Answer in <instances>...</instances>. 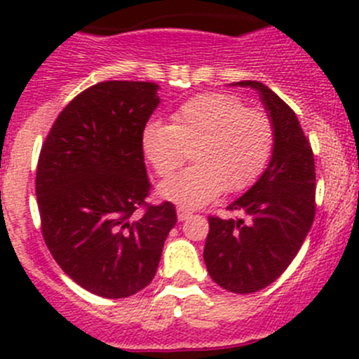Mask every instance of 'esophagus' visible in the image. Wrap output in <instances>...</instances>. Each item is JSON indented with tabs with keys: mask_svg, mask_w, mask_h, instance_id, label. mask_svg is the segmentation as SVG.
Wrapping results in <instances>:
<instances>
[{
	"mask_svg": "<svg viewBox=\"0 0 359 359\" xmlns=\"http://www.w3.org/2000/svg\"><path fill=\"white\" fill-rule=\"evenodd\" d=\"M177 217H179L180 222H184V220H187V219H191V217H193V212L180 206V208H177Z\"/></svg>",
	"mask_w": 359,
	"mask_h": 359,
	"instance_id": "1",
	"label": "esophagus"
}]
</instances>
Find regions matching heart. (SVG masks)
Listing matches in <instances>:
<instances>
[{"mask_svg": "<svg viewBox=\"0 0 359 359\" xmlns=\"http://www.w3.org/2000/svg\"><path fill=\"white\" fill-rule=\"evenodd\" d=\"M274 146L269 116L227 93H201L172 114V125L151 121L142 132L144 156L168 177L194 149L196 165L159 184L158 194L177 205L201 206L227 187L247 189L266 168Z\"/></svg>", "mask_w": 359, "mask_h": 359, "instance_id": "b5f03b06", "label": "heart"}]
</instances>
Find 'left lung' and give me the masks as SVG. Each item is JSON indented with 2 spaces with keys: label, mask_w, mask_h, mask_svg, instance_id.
I'll list each match as a JSON object with an SVG mask.
<instances>
[{
  "label": "left lung",
  "mask_w": 359,
  "mask_h": 359,
  "mask_svg": "<svg viewBox=\"0 0 359 359\" xmlns=\"http://www.w3.org/2000/svg\"><path fill=\"white\" fill-rule=\"evenodd\" d=\"M233 86L259 93L274 128L273 154L259 180L227 206L245 213L250 222L210 217L203 259L224 290L253 293L276 281L302 247L316 212V172L295 112L264 83Z\"/></svg>",
  "instance_id": "left-lung-1"
}]
</instances>
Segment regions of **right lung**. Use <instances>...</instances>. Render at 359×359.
I'll use <instances>...</instances> for the list:
<instances>
[{"instance_id":"1","label":"right lung","mask_w":359,"mask_h":359,"mask_svg":"<svg viewBox=\"0 0 359 359\" xmlns=\"http://www.w3.org/2000/svg\"><path fill=\"white\" fill-rule=\"evenodd\" d=\"M159 86L102 81L64 107L41 147L36 196L45 243L74 283L125 299L153 281L177 222L170 201L147 205L142 132ZM144 208L140 217H135Z\"/></svg>"}]
</instances>
